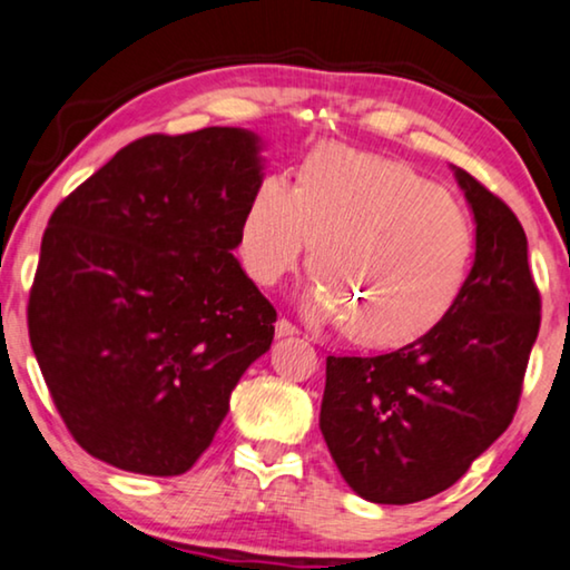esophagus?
Wrapping results in <instances>:
<instances>
[{
  "mask_svg": "<svg viewBox=\"0 0 570 570\" xmlns=\"http://www.w3.org/2000/svg\"><path fill=\"white\" fill-rule=\"evenodd\" d=\"M275 334H277V340H285V336L298 334V328H295L287 318H279L275 324Z\"/></svg>",
  "mask_w": 570,
  "mask_h": 570,
  "instance_id": "obj_1",
  "label": "esophagus"
}]
</instances>
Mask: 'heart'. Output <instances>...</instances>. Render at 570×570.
I'll list each match as a JSON object with an SVG mask.
<instances>
[{
  "label": "heart",
  "mask_w": 570,
  "mask_h": 570,
  "mask_svg": "<svg viewBox=\"0 0 570 570\" xmlns=\"http://www.w3.org/2000/svg\"><path fill=\"white\" fill-rule=\"evenodd\" d=\"M316 244L321 277L305 311L350 324L354 340L406 344L440 324L473 262L468 213L406 164L346 146H321L298 187L269 175L242 220V257L262 285L301 267Z\"/></svg>",
  "instance_id": "obj_1"
}]
</instances>
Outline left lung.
<instances>
[{"instance_id":"left-lung-1","label":"left lung","mask_w":570,"mask_h":570,"mask_svg":"<svg viewBox=\"0 0 570 570\" xmlns=\"http://www.w3.org/2000/svg\"><path fill=\"white\" fill-rule=\"evenodd\" d=\"M452 171L475 220L455 305L401 350L326 357L321 434L346 485L373 504H414L465 475L514 419L540 332L522 224L465 169Z\"/></svg>"}]
</instances>
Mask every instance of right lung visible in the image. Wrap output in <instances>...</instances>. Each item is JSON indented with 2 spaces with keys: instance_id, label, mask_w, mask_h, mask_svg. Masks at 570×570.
I'll return each instance as SVG.
<instances>
[{
  "instance_id": "1",
  "label": "right lung",
  "mask_w": 570,
  "mask_h": 570,
  "mask_svg": "<svg viewBox=\"0 0 570 570\" xmlns=\"http://www.w3.org/2000/svg\"><path fill=\"white\" fill-rule=\"evenodd\" d=\"M262 138L203 128L128 144L53 210L28 303L51 399L89 455L183 475L277 313L234 252Z\"/></svg>"
}]
</instances>
